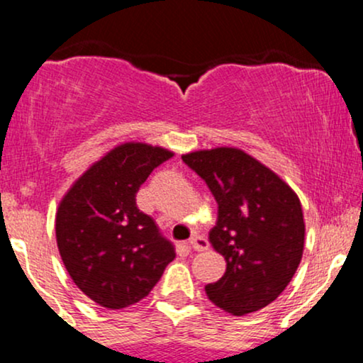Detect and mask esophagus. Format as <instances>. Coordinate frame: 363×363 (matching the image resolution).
<instances>
[{"label":"esophagus","instance_id":"1","mask_svg":"<svg viewBox=\"0 0 363 363\" xmlns=\"http://www.w3.org/2000/svg\"><path fill=\"white\" fill-rule=\"evenodd\" d=\"M189 245H191V249H194V251H206L208 240L201 235H193L189 239Z\"/></svg>","mask_w":363,"mask_h":363}]
</instances>
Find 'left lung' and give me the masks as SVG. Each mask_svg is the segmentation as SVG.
Wrapping results in <instances>:
<instances>
[{"label": "left lung", "instance_id": "1", "mask_svg": "<svg viewBox=\"0 0 363 363\" xmlns=\"http://www.w3.org/2000/svg\"><path fill=\"white\" fill-rule=\"evenodd\" d=\"M182 160L206 182L218 203L208 239L227 262L206 295L232 315L251 314L277 301L303 252L306 223L297 193L244 150H196Z\"/></svg>", "mask_w": 363, "mask_h": 363}]
</instances>
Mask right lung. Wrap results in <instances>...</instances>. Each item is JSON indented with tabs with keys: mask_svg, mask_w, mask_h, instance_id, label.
<instances>
[{
	"mask_svg": "<svg viewBox=\"0 0 363 363\" xmlns=\"http://www.w3.org/2000/svg\"><path fill=\"white\" fill-rule=\"evenodd\" d=\"M174 157L140 141L114 147L90 165L61 198L56 240L74 285L90 301L118 311L140 302L176 257L155 222L136 206L152 170Z\"/></svg>",
	"mask_w": 363,
	"mask_h": 363,
	"instance_id": "right-lung-1",
	"label": "right lung"
}]
</instances>
